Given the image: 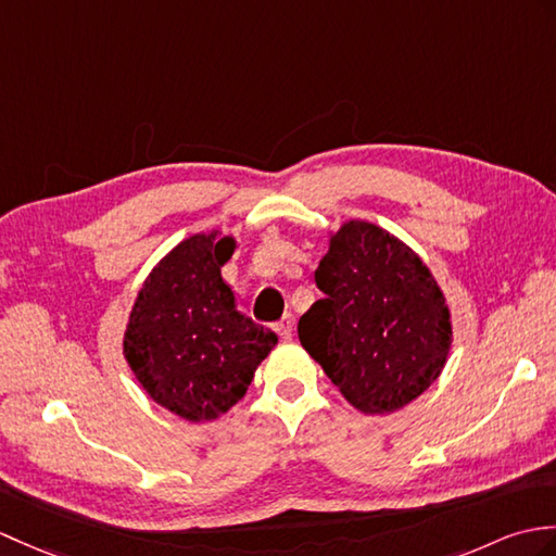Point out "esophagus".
<instances>
[{
	"label": "esophagus",
	"instance_id": "34e87169",
	"mask_svg": "<svg viewBox=\"0 0 556 556\" xmlns=\"http://www.w3.org/2000/svg\"><path fill=\"white\" fill-rule=\"evenodd\" d=\"M275 329H277V333H279V337H281L283 341H289V339L293 337V317L287 315L281 321H277Z\"/></svg>",
	"mask_w": 556,
	"mask_h": 556
}]
</instances>
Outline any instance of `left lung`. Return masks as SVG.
Segmentation results:
<instances>
[{"instance_id":"obj_1","label":"left lung","mask_w":556,"mask_h":556,"mask_svg":"<svg viewBox=\"0 0 556 556\" xmlns=\"http://www.w3.org/2000/svg\"><path fill=\"white\" fill-rule=\"evenodd\" d=\"M325 299L299 321L301 345L365 415H391L441 377L453 345L445 295L389 231L348 219L315 269Z\"/></svg>"}]
</instances>
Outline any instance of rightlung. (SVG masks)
<instances>
[{
	"label": "right lung",
	"instance_id": "right-lung-1",
	"mask_svg": "<svg viewBox=\"0 0 556 556\" xmlns=\"http://www.w3.org/2000/svg\"><path fill=\"white\" fill-rule=\"evenodd\" d=\"M235 237L193 235L151 269L127 321L123 353L151 400L187 421H213L247 395L277 345L237 309L223 267Z\"/></svg>",
	"mask_w": 556,
	"mask_h": 556
}]
</instances>
